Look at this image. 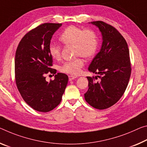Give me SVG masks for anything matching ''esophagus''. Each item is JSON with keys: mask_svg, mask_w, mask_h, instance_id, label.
Here are the masks:
<instances>
[{"mask_svg": "<svg viewBox=\"0 0 147 147\" xmlns=\"http://www.w3.org/2000/svg\"><path fill=\"white\" fill-rule=\"evenodd\" d=\"M76 78H77V76H73V75H69V81L73 80H74V79H75Z\"/></svg>", "mask_w": 147, "mask_h": 147, "instance_id": "esophagus-1", "label": "esophagus"}]
</instances>
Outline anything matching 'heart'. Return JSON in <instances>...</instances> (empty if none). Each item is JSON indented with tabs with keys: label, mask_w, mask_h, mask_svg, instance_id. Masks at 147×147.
I'll use <instances>...</instances> for the list:
<instances>
[{
	"label": "heart",
	"mask_w": 147,
	"mask_h": 147,
	"mask_svg": "<svg viewBox=\"0 0 147 147\" xmlns=\"http://www.w3.org/2000/svg\"><path fill=\"white\" fill-rule=\"evenodd\" d=\"M59 40L65 45H73L74 55L86 59L92 57L96 53L99 46V39L96 32L90 29L71 25L66 28L59 36ZM49 54L54 59L61 56V47L56 44H50L48 47ZM84 65L82 59L80 57L67 61L60 67L63 73L76 75L80 73Z\"/></svg>",
	"instance_id": "heart-1"
}]
</instances>
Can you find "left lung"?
<instances>
[{"label": "left lung", "instance_id": "1", "mask_svg": "<svg viewBox=\"0 0 147 147\" xmlns=\"http://www.w3.org/2000/svg\"><path fill=\"white\" fill-rule=\"evenodd\" d=\"M89 23L98 27L103 42L88 67L90 72L99 75L87 76L89 88L84 98L101 110L115 105L125 92L131 75L129 53L126 41L115 27L101 21ZM97 78L99 81L95 80Z\"/></svg>", "mask_w": 147, "mask_h": 147}]
</instances>
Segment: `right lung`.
<instances>
[{"instance_id":"1","label":"right lung","mask_w":147,"mask_h":147,"mask_svg":"<svg viewBox=\"0 0 147 147\" xmlns=\"http://www.w3.org/2000/svg\"><path fill=\"white\" fill-rule=\"evenodd\" d=\"M61 23H44L25 34L18 46L15 56V78L23 99L34 110L47 113L61 101L68 76L57 73L47 82L46 74H55L51 68L52 58L48 47L54 32Z\"/></svg>"}]
</instances>
